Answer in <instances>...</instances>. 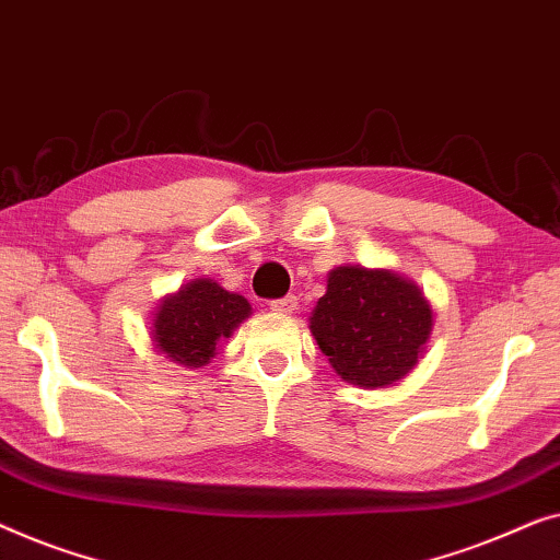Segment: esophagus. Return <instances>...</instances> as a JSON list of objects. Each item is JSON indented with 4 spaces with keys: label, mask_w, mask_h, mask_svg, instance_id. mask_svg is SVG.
<instances>
[{
    "label": "esophagus",
    "mask_w": 560,
    "mask_h": 560,
    "mask_svg": "<svg viewBox=\"0 0 560 560\" xmlns=\"http://www.w3.org/2000/svg\"><path fill=\"white\" fill-rule=\"evenodd\" d=\"M271 312H279V314H291L296 310V296L289 294V296H281V299H273L269 304Z\"/></svg>",
    "instance_id": "esophagus-1"
}]
</instances>
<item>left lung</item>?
I'll return each mask as SVG.
<instances>
[{
	"mask_svg": "<svg viewBox=\"0 0 560 560\" xmlns=\"http://www.w3.org/2000/svg\"><path fill=\"white\" fill-rule=\"evenodd\" d=\"M419 287L385 269L340 266L314 306L310 329L342 381L383 388L411 370L431 335Z\"/></svg>",
	"mask_w": 560,
	"mask_h": 560,
	"instance_id": "8db88e82",
	"label": "left lung"
}]
</instances>
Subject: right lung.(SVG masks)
<instances>
[{"label": "right lung", "instance_id": "right-lung-1", "mask_svg": "<svg viewBox=\"0 0 560 560\" xmlns=\"http://www.w3.org/2000/svg\"><path fill=\"white\" fill-rule=\"evenodd\" d=\"M250 314L241 294H231L210 279H198L164 299L154 319L156 350L185 368H200L215 355L220 337H231Z\"/></svg>", "mask_w": 560, "mask_h": 560}]
</instances>
